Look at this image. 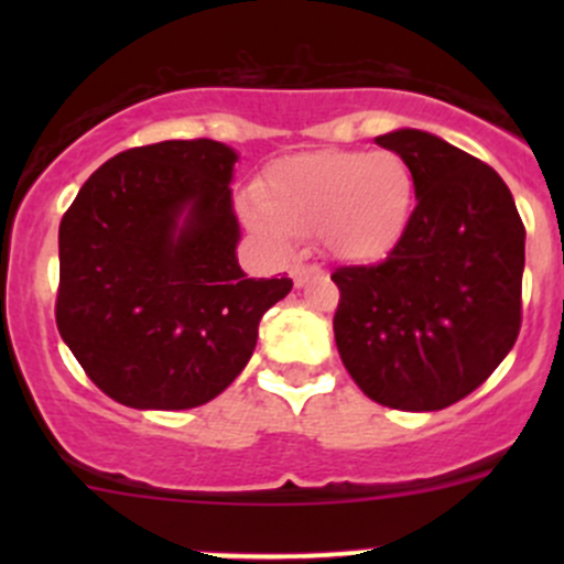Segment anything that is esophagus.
I'll use <instances>...</instances> for the list:
<instances>
[{
    "mask_svg": "<svg viewBox=\"0 0 564 564\" xmlns=\"http://www.w3.org/2000/svg\"><path fill=\"white\" fill-rule=\"evenodd\" d=\"M318 275H322V267L303 264V261H297V264L292 267V281H294V286H305V283H308L311 278H318Z\"/></svg>",
    "mask_w": 564,
    "mask_h": 564,
    "instance_id": "1",
    "label": "esophagus"
}]
</instances>
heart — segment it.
Listing matches in <instances>:
<instances>
[{"label":"heart","mask_w":564,"mask_h":564,"mask_svg":"<svg viewBox=\"0 0 564 564\" xmlns=\"http://www.w3.org/2000/svg\"><path fill=\"white\" fill-rule=\"evenodd\" d=\"M414 191L412 169L398 152H300L267 169L261 191L242 198V218L275 246L318 235L333 259L371 264L401 242Z\"/></svg>","instance_id":"b5f03b06"}]
</instances>
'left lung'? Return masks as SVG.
Listing matches in <instances>:
<instances>
[{"label":"left lung","instance_id":"obj_1","mask_svg":"<svg viewBox=\"0 0 564 564\" xmlns=\"http://www.w3.org/2000/svg\"><path fill=\"white\" fill-rule=\"evenodd\" d=\"M377 144L409 163L417 207L382 264L333 272L335 346L371 401L436 412L513 349L527 231L502 176L469 152L414 128Z\"/></svg>","mask_w":564,"mask_h":564}]
</instances>
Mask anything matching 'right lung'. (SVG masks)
<instances>
[{
    "mask_svg": "<svg viewBox=\"0 0 564 564\" xmlns=\"http://www.w3.org/2000/svg\"><path fill=\"white\" fill-rule=\"evenodd\" d=\"M237 152L213 139L106 161L59 224L56 327L87 377L133 409H193L248 366L292 278H248Z\"/></svg>",
    "mask_w": 564,
    "mask_h": 564,
    "instance_id": "right-lung-1",
    "label": "right lung"
}]
</instances>
